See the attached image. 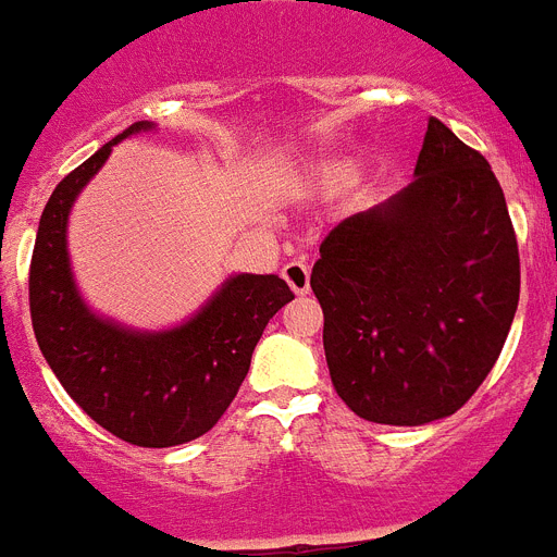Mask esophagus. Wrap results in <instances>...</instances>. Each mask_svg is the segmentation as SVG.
Instances as JSON below:
<instances>
[{"label":"esophagus","instance_id":"1","mask_svg":"<svg viewBox=\"0 0 557 557\" xmlns=\"http://www.w3.org/2000/svg\"><path fill=\"white\" fill-rule=\"evenodd\" d=\"M283 280L292 286L294 294H308V288H311V271L302 260H292V263L283 265Z\"/></svg>","mask_w":557,"mask_h":557}]
</instances>
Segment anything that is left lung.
Here are the masks:
<instances>
[{
    "label": "left lung",
    "mask_w": 557,
    "mask_h": 557,
    "mask_svg": "<svg viewBox=\"0 0 557 557\" xmlns=\"http://www.w3.org/2000/svg\"><path fill=\"white\" fill-rule=\"evenodd\" d=\"M413 175L331 228L311 271L336 394L399 428L445 419L479 391L521 292L516 228L484 156L430 119Z\"/></svg>",
    "instance_id": "1"
}]
</instances>
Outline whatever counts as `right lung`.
Returning a JSON list of instances; mask_svg holds the SVG:
<instances>
[{
  "label": "right lung",
  "instance_id": "add662e5",
  "mask_svg": "<svg viewBox=\"0 0 557 557\" xmlns=\"http://www.w3.org/2000/svg\"><path fill=\"white\" fill-rule=\"evenodd\" d=\"M138 121L70 172L41 212L30 260V320L48 366L92 422L138 447H175L218 424L240 391L269 320L294 300L277 274L228 277L189 322L121 329L84 306L67 257V214L84 184Z\"/></svg>",
  "mask_w": 557,
  "mask_h": 557
}]
</instances>
